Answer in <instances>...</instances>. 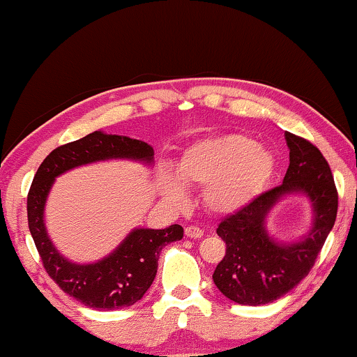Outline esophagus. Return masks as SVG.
Returning <instances> with one entry per match:
<instances>
[{"label":"esophagus","mask_w":357,"mask_h":357,"mask_svg":"<svg viewBox=\"0 0 357 357\" xmlns=\"http://www.w3.org/2000/svg\"><path fill=\"white\" fill-rule=\"evenodd\" d=\"M184 233H185V236H188V238H192V239H199V238H202V236H204V231L200 229L199 227H188L184 229Z\"/></svg>","instance_id":"34e87169"}]
</instances>
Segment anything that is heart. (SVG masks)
<instances>
[{
  "instance_id": "obj_1",
  "label": "heart",
  "mask_w": 357,
  "mask_h": 357,
  "mask_svg": "<svg viewBox=\"0 0 357 357\" xmlns=\"http://www.w3.org/2000/svg\"><path fill=\"white\" fill-rule=\"evenodd\" d=\"M273 168V153L265 145L243 134H227L197 140L185 149L178 162V176L185 184L204 185L202 200L208 212L229 215L252 202ZM178 178L163 172L158 185L169 202L183 205L185 190Z\"/></svg>"
}]
</instances>
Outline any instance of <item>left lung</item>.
<instances>
[{
  "label": "left lung",
  "instance_id": "1",
  "mask_svg": "<svg viewBox=\"0 0 357 357\" xmlns=\"http://www.w3.org/2000/svg\"><path fill=\"white\" fill-rule=\"evenodd\" d=\"M289 167L283 184L260 194L218 225L227 254L213 272V283L228 299L243 305L268 304L289 293L314 267L338 210L333 174L320 150L286 130ZM303 193L313 204V228L298 243L269 238L264 218L284 195Z\"/></svg>",
  "mask_w": 357,
  "mask_h": 357
}]
</instances>
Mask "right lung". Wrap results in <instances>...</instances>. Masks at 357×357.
Listing matches in <instances>:
<instances>
[{
  "label": "right lung",
  "mask_w": 357,
  "mask_h": 357,
  "mask_svg": "<svg viewBox=\"0 0 357 357\" xmlns=\"http://www.w3.org/2000/svg\"><path fill=\"white\" fill-rule=\"evenodd\" d=\"M113 158L152 165L153 149L142 140L95 130L54 149L38 167L27 195L29 229L47 273L64 293L97 310L128 307L142 299L157 275L160 250L184 234L181 225L165 229L135 228L112 254L93 264L71 262L58 252L43 220L54 179L73 168Z\"/></svg>",
  "instance_id": "right-lung-1"
}]
</instances>
